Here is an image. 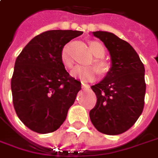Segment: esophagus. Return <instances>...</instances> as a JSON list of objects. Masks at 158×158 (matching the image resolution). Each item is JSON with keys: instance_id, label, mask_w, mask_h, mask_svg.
Returning a JSON list of instances; mask_svg holds the SVG:
<instances>
[{"instance_id": "34e87169", "label": "esophagus", "mask_w": 158, "mask_h": 158, "mask_svg": "<svg viewBox=\"0 0 158 158\" xmlns=\"http://www.w3.org/2000/svg\"><path fill=\"white\" fill-rule=\"evenodd\" d=\"M81 85H82V87L85 88V89H88V88H90V85L88 84H85L84 82H81Z\"/></svg>"}]
</instances>
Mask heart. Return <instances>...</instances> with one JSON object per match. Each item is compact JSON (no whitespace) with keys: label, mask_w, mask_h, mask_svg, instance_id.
I'll return each instance as SVG.
<instances>
[{"label":"heart","mask_w":158,"mask_h":158,"mask_svg":"<svg viewBox=\"0 0 158 158\" xmlns=\"http://www.w3.org/2000/svg\"><path fill=\"white\" fill-rule=\"evenodd\" d=\"M90 49H91L92 52L94 53V55L97 57L94 60V64H95L96 68H97L98 72L101 74L106 73L110 69V64L102 59L106 55L105 47L99 42L93 41L90 43ZM60 58H61V62L63 63V64L65 67L71 68L73 66V60H72V58L70 57V54H69L68 45H65L62 49ZM96 73H97V70H96L95 67H94V66H82V65L76 66L71 73L72 76L82 79V80H85V81L93 80L95 78Z\"/></svg>","instance_id":"b5f03b06"}]
</instances>
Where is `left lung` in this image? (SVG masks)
Returning <instances> with one entry per match:
<instances>
[{
    "label": "left lung",
    "mask_w": 158,
    "mask_h": 158,
    "mask_svg": "<svg viewBox=\"0 0 158 158\" xmlns=\"http://www.w3.org/2000/svg\"><path fill=\"white\" fill-rule=\"evenodd\" d=\"M93 34L109 51L112 66L101 82L91 86L97 101L90 111V119L101 133L120 135L133 126L143 110V64L128 42L106 31Z\"/></svg>",
    "instance_id": "left-lung-1"
}]
</instances>
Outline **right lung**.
Returning <instances> with one entry per match:
<instances>
[{
    "label": "right lung",
    "instance_id": "1",
    "mask_svg": "<svg viewBox=\"0 0 158 158\" xmlns=\"http://www.w3.org/2000/svg\"><path fill=\"white\" fill-rule=\"evenodd\" d=\"M78 30H48L35 35L17 57L11 90L15 110L26 127L52 133L63 124L81 89L80 81L66 72L61 51Z\"/></svg>",
    "mask_w": 158,
    "mask_h": 158
}]
</instances>
